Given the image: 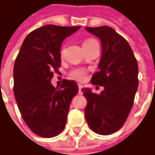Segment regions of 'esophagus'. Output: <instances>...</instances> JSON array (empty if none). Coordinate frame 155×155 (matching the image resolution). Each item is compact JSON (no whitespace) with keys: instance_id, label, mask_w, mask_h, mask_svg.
<instances>
[{"instance_id":"1","label":"esophagus","mask_w":155,"mask_h":155,"mask_svg":"<svg viewBox=\"0 0 155 155\" xmlns=\"http://www.w3.org/2000/svg\"><path fill=\"white\" fill-rule=\"evenodd\" d=\"M82 87H83V86H82L81 84H79V85H78V90H79V92H81V89H82Z\"/></svg>"}]
</instances>
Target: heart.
Here are the masks:
<instances>
[{"instance_id": "b5f03b06", "label": "heart", "mask_w": 155, "mask_h": 155, "mask_svg": "<svg viewBox=\"0 0 155 155\" xmlns=\"http://www.w3.org/2000/svg\"><path fill=\"white\" fill-rule=\"evenodd\" d=\"M94 40L93 39H89V40H87L83 45H86V44H88V43H91ZM86 75H87V72L86 70L82 69V68H77V69H74L72 72H71V77L76 79V80H78V81H82L85 79L86 78Z\"/></svg>"}]
</instances>
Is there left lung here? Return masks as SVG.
<instances>
[{"label": "left lung", "mask_w": 155, "mask_h": 155, "mask_svg": "<svg viewBox=\"0 0 155 155\" xmlns=\"http://www.w3.org/2000/svg\"><path fill=\"white\" fill-rule=\"evenodd\" d=\"M100 39L102 55L93 85L104 87L99 94L82 88L87 101L85 116L89 127L100 135H110L125 123L138 87V66L133 51L121 35L110 27L86 28Z\"/></svg>", "instance_id": "obj_1"}]
</instances>
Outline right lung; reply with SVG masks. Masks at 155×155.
Returning a JSON list of instances; mask_svg holds the SVG:
<instances>
[{
	"label": "right lung",
	"instance_id": "add662e5",
	"mask_svg": "<svg viewBox=\"0 0 155 155\" xmlns=\"http://www.w3.org/2000/svg\"><path fill=\"white\" fill-rule=\"evenodd\" d=\"M81 27L46 25L29 33L15 61L14 95L21 116L37 136L52 137L64 129L69 105L78 94L74 80L55 88L51 80L61 67V47Z\"/></svg>",
	"mask_w": 155,
	"mask_h": 155
}]
</instances>
